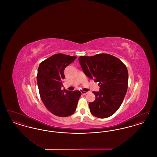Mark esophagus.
Masks as SVG:
<instances>
[{"label": "esophagus", "instance_id": "obj_1", "mask_svg": "<svg viewBox=\"0 0 157 157\" xmlns=\"http://www.w3.org/2000/svg\"><path fill=\"white\" fill-rule=\"evenodd\" d=\"M81 93H82V95H86V94L88 93V92H86V91H83V90H82V91H81Z\"/></svg>", "mask_w": 157, "mask_h": 157}]
</instances>
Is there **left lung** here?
<instances>
[{
  "label": "left lung",
  "mask_w": 157,
  "mask_h": 157,
  "mask_svg": "<svg viewBox=\"0 0 157 157\" xmlns=\"http://www.w3.org/2000/svg\"><path fill=\"white\" fill-rule=\"evenodd\" d=\"M79 61L85 74L100 86L99 92H93L95 100L89 104L90 112L99 118L111 116L119 109L127 93V67L118 58L107 53L81 56Z\"/></svg>",
  "instance_id": "left-lung-1"
}]
</instances>
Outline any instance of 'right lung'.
<instances>
[{
    "label": "right lung",
    "instance_id": "right-lung-1",
    "mask_svg": "<svg viewBox=\"0 0 157 157\" xmlns=\"http://www.w3.org/2000/svg\"><path fill=\"white\" fill-rule=\"evenodd\" d=\"M76 58L63 53H57L42 61L37 69V86L40 97L47 109L53 115L66 117L75 112L79 90L73 92L61 90L65 78L64 70Z\"/></svg>",
    "mask_w": 157,
    "mask_h": 157
}]
</instances>
